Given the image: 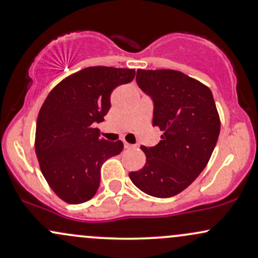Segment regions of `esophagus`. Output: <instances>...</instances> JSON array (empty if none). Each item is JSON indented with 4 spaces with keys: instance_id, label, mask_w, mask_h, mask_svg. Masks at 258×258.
<instances>
[{
    "instance_id": "esophagus-1",
    "label": "esophagus",
    "mask_w": 258,
    "mask_h": 258,
    "mask_svg": "<svg viewBox=\"0 0 258 258\" xmlns=\"http://www.w3.org/2000/svg\"><path fill=\"white\" fill-rule=\"evenodd\" d=\"M123 147H125V148H126V149H130V148H132L133 146H132V144L127 143V142H123Z\"/></svg>"
}]
</instances>
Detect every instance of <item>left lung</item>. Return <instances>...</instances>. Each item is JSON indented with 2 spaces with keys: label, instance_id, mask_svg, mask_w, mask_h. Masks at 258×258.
I'll list each match as a JSON object with an SVG mask.
<instances>
[{
  "label": "left lung",
  "instance_id": "left-lung-1",
  "mask_svg": "<svg viewBox=\"0 0 258 258\" xmlns=\"http://www.w3.org/2000/svg\"><path fill=\"white\" fill-rule=\"evenodd\" d=\"M138 87L153 100V126L164 132L155 147H144L147 162L130 172L133 184L155 198L188 188L211 158L221 122L212 92L176 70H137Z\"/></svg>",
  "mask_w": 258,
  "mask_h": 258
}]
</instances>
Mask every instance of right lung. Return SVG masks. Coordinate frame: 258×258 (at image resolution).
<instances>
[{
  "mask_svg": "<svg viewBox=\"0 0 258 258\" xmlns=\"http://www.w3.org/2000/svg\"><path fill=\"white\" fill-rule=\"evenodd\" d=\"M135 74L133 69L86 68L59 82L41 106L35 150L43 177L65 203L92 199L102 165L122 152V142L100 138L94 125L104 121L112 90L131 82Z\"/></svg>",
  "mask_w": 258,
  "mask_h": 258,
  "instance_id": "1",
  "label": "right lung"
}]
</instances>
